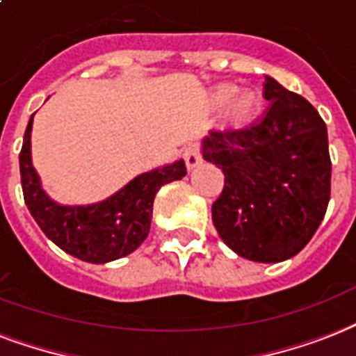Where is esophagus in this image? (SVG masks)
Masks as SVG:
<instances>
[{"label":"esophagus","instance_id":"1","mask_svg":"<svg viewBox=\"0 0 356 356\" xmlns=\"http://www.w3.org/2000/svg\"><path fill=\"white\" fill-rule=\"evenodd\" d=\"M184 161H186L187 169H195L200 161H202V154L198 145H189L184 148Z\"/></svg>","mask_w":356,"mask_h":356}]
</instances>
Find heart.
I'll list each match as a JSON object with an SVG mask.
<instances>
[{"label":"heart","mask_w":356,"mask_h":356,"mask_svg":"<svg viewBox=\"0 0 356 356\" xmlns=\"http://www.w3.org/2000/svg\"><path fill=\"white\" fill-rule=\"evenodd\" d=\"M238 95V87L232 83L217 85L211 92V106L213 107L228 106V124L234 129H243L256 120L261 109V98L254 90H247Z\"/></svg>","instance_id":"b5f03b06"}]
</instances>
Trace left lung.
I'll return each instance as SVG.
<instances>
[{
  "mask_svg": "<svg viewBox=\"0 0 356 356\" xmlns=\"http://www.w3.org/2000/svg\"><path fill=\"white\" fill-rule=\"evenodd\" d=\"M269 107L243 129H213L202 156L225 175L211 221L247 260L296 256L323 221L330 198L327 126L302 96L266 78Z\"/></svg>",
  "mask_w": 356,
  "mask_h": 356,
  "instance_id": "obj_1",
  "label": "left lung"
}]
</instances>
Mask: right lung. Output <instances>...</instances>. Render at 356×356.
Here are the masks:
<instances>
[{
  "label": "right lung",
  "instance_id": "1",
  "mask_svg": "<svg viewBox=\"0 0 356 356\" xmlns=\"http://www.w3.org/2000/svg\"><path fill=\"white\" fill-rule=\"evenodd\" d=\"M29 118L20 150V178L27 209L46 236L66 254L89 264H106L134 252L148 236L156 193L187 175L184 161L137 176L104 202L59 206L40 189L31 165Z\"/></svg>",
  "mask_w": 356,
  "mask_h": 356
}]
</instances>
